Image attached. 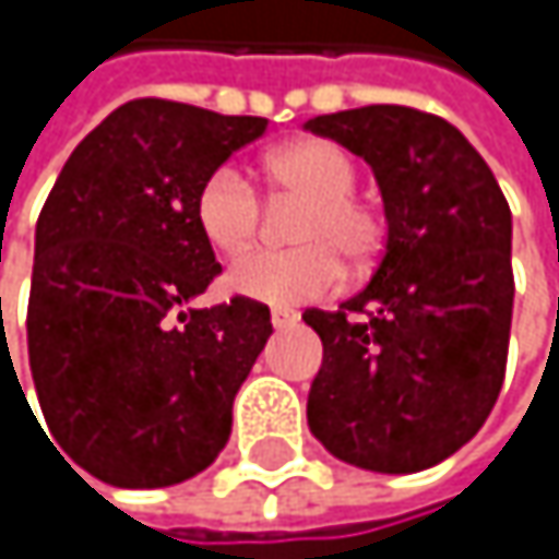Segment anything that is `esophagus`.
<instances>
[{
	"label": "esophagus",
	"mask_w": 559,
	"mask_h": 559,
	"mask_svg": "<svg viewBox=\"0 0 559 559\" xmlns=\"http://www.w3.org/2000/svg\"><path fill=\"white\" fill-rule=\"evenodd\" d=\"M297 320H300V313H297V310H272V323H275V326H278V330H284V326H294V323H297Z\"/></svg>",
	"instance_id": "esophagus-1"
}]
</instances>
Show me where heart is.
<instances>
[{
  "instance_id": "1",
  "label": "heart",
  "mask_w": 559,
  "mask_h": 559,
  "mask_svg": "<svg viewBox=\"0 0 559 559\" xmlns=\"http://www.w3.org/2000/svg\"><path fill=\"white\" fill-rule=\"evenodd\" d=\"M265 180L281 200L304 203L290 226L294 249L252 252L229 272V287L262 304H304L343 284V262L369 265L385 242L382 213L356 193L359 168L346 148L326 139H304L265 158ZM197 226L203 239L236 259L262 229V200L252 180L233 165L206 174L197 190Z\"/></svg>"
}]
</instances>
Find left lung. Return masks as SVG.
I'll use <instances>...</instances> for the list:
<instances>
[{"label":"left lung","instance_id":"left-lung-1","mask_svg":"<svg viewBox=\"0 0 559 559\" xmlns=\"http://www.w3.org/2000/svg\"><path fill=\"white\" fill-rule=\"evenodd\" d=\"M366 158L389 242L369 287L304 313L323 343L307 424L340 460L417 473L486 424L511 333V210L483 155L447 119L362 106L307 122Z\"/></svg>","mask_w":559,"mask_h":559}]
</instances>
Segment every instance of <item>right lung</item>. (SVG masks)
<instances>
[{
  "label": "right lung",
  "instance_id": "1",
  "mask_svg": "<svg viewBox=\"0 0 559 559\" xmlns=\"http://www.w3.org/2000/svg\"><path fill=\"white\" fill-rule=\"evenodd\" d=\"M265 126L132 99L73 148L41 206L32 379L60 453L99 483L174 486L229 440L233 397L272 336V313L242 294L190 307L223 272L193 203L206 174Z\"/></svg>",
  "mask_w": 559,
  "mask_h": 559
}]
</instances>
